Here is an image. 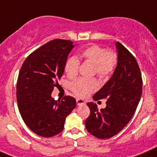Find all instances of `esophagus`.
Here are the masks:
<instances>
[{
  "instance_id": "obj_1",
  "label": "esophagus",
  "mask_w": 157,
  "mask_h": 157,
  "mask_svg": "<svg viewBox=\"0 0 157 157\" xmlns=\"http://www.w3.org/2000/svg\"><path fill=\"white\" fill-rule=\"evenodd\" d=\"M76 102H77L78 105H86V102H85L83 99H82V98H77V99H76Z\"/></svg>"
}]
</instances>
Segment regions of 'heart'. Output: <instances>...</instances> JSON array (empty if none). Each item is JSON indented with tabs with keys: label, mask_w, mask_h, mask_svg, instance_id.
<instances>
[{
	"label": "heart",
	"mask_w": 157,
	"mask_h": 157,
	"mask_svg": "<svg viewBox=\"0 0 157 157\" xmlns=\"http://www.w3.org/2000/svg\"><path fill=\"white\" fill-rule=\"evenodd\" d=\"M82 57L86 61L94 64V72L100 77L110 75L117 65V56L114 52H108L106 48L97 44H92L82 52ZM80 62L76 56H71L67 59L65 65V71L70 78L78 75ZM71 90L79 97H86L98 88V82L95 78H79L71 83Z\"/></svg>",
	"instance_id": "b5f03b06"
}]
</instances>
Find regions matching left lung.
I'll use <instances>...</instances> for the list:
<instances>
[{
	"label": "left lung",
	"mask_w": 157,
	"mask_h": 157,
	"mask_svg": "<svg viewBox=\"0 0 157 157\" xmlns=\"http://www.w3.org/2000/svg\"><path fill=\"white\" fill-rule=\"evenodd\" d=\"M117 66L110 79L93 95L95 101L107 98L106 107L88 102L90 115L86 120L88 132L98 139L116 135L133 116L142 95L143 80L133 55L121 43H116Z\"/></svg>",
	"instance_id": "8db88e82"
}]
</instances>
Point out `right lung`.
<instances>
[{
  "label": "right lung",
  "instance_id": "add662e5",
  "mask_svg": "<svg viewBox=\"0 0 157 157\" xmlns=\"http://www.w3.org/2000/svg\"><path fill=\"white\" fill-rule=\"evenodd\" d=\"M74 47L68 40H52L28 55L20 70L16 92L19 112L28 127L40 136L60 133L66 117L75 108L73 97H52Z\"/></svg>",
  "mask_w": 157,
  "mask_h": 157
}]
</instances>
